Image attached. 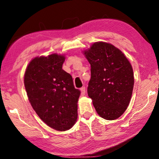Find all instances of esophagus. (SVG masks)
<instances>
[{"label":"esophagus","instance_id":"esophagus-1","mask_svg":"<svg viewBox=\"0 0 159 159\" xmlns=\"http://www.w3.org/2000/svg\"><path fill=\"white\" fill-rule=\"evenodd\" d=\"M81 95H85V93H86V88L85 86H83V87L81 88Z\"/></svg>","mask_w":159,"mask_h":159}]
</instances>
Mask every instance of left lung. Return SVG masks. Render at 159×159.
<instances>
[{
  "instance_id": "left-lung-1",
  "label": "left lung",
  "mask_w": 159,
  "mask_h": 159,
  "mask_svg": "<svg viewBox=\"0 0 159 159\" xmlns=\"http://www.w3.org/2000/svg\"><path fill=\"white\" fill-rule=\"evenodd\" d=\"M84 54L91 65L89 97L102 118L115 120L129 104L134 81L132 65L118 48L105 42L93 43Z\"/></svg>"
}]
</instances>
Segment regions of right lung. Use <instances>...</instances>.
Segmentation results:
<instances>
[{"instance_id":"add662e5","label":"right lung","mask_w":159,"mask_h":159,"mask_svg":"<svg viewBox=\"0 0 159 159\" xmlns=\"http://www.w3.org/2000/svg\"><path fill=\"white\" fill-rule=\"evenodd\" d=\"M65 57L57 54L33 59L25 73V86L30 104L40 118L57 131L70 129L78 117L81 91L70 74L62 70Z\"/></svg>"}]
</instances>
